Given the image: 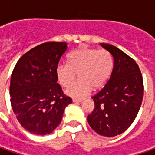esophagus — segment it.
<instances>
[{
  "label": "esophagus",
  "mask_w": 155,
  "mask_h": 155,
  "mask_svg": "<svg viewBox=\"0 0 155 155\" xmlns=\"http://www.w3.org/2000/svg\"><path fill=\"white\" fill-rule=\"evenodd\" d=\"M72 101H73V103H78V102H82V101H83V98H80V99L73 98V99H72Z\"/></svg>",
  "instance_id": "1"
}]
</instances>
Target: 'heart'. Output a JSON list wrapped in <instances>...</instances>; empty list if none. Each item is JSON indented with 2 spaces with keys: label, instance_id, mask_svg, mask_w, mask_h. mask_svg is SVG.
Segmentation results:
<instances>
[{
  "label": "heart",
  "instance_id": "1",
  "mask_svg": "<svg viewBox=\"0 0 155 155\" xmlns=\"http://www.w3.org/2000/svg\"><path fill=\"white\" fill-rule=\"evenodd\" d=\"M114 68V58L110 51L82 47L71 52L68 63L57 65L58 82L64 87L70 86L78 77L80 80L67 89L70 96L82 97L93 87L97 90L109 80Z\"/></svg>",
  "mask_w": 155,
  "mask_h": 155
}]
</instances>
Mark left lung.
Wrapping results in <instances>:
<instances>
[{"label":"left lung","instance_id":"obj_1","mask_svg":"<svg viewBox=\"0 0 155 155\" xmlns=\"http://www.w3.org/2000/svg\"><path fill=\"white\" fill-rule=\"evenodd\" d=\"M114 58V68L105 86L92 97L95 107L87 119L97 134L113 137L126 131L137 116L144 86L138 64L117 47L101 43Z\"/></svg>","mask_w":155,"mask_h":155}]
</instances>
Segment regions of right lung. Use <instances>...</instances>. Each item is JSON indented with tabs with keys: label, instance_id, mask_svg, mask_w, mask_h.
Masks as SVG:
<instances>
[{
	"label": "right lung",
	"instance_id": "right-lung-1",
	"mask_svg": "<svg viewBox=\"0 0 155 155\" xmlns=\"http://www.w3.org/2000/svg\"><path fill=\"white\" fill-rule=\"evenodd\" d=\"M67 50L65 42H45L19 59L10 81V102L17 120L28 132L51 133L72 99L57 83V65Z\"/></svg>",
	"mask_w": 155,
	"mask_h": 155
}]
</instances>
